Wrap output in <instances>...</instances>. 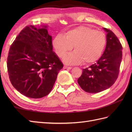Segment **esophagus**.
<instances>
[{
    "instance_id": "obj_1",
    "label": "esophagus",
    "mask_w": 132,
    "mask_h": 132,
    "mask_svg": "<svg viewBox=\"0 0 132 132\" xmlns=\"http://www.w3.org/2000/svg\"><path fill=\"white\" fill-rule=\"evenodd\" d=\"M63 69H69V70H70V69H72V67H71V66H64Z\"/></svg>"
}]
</instances>
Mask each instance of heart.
<instances>
[{
  "mask_svg": "<svg viewBox=\"0 0 132 132\" xmlns=\"http://www.w3.org/2000/svg\"><path fill=\"white\" fill-rule=\"evenodd\" d=\"M106 43L103 32L87 27L80 26L69 30L65 36L59 34L53 40V46L59 57H62L74 46V52L63 58L67 64L93 63L102 55Z\"/></svg>",
  "mask_w": 132,
  "mask_h": 132,
  "instance_id": "b5f03b06",
  "label": "heart"
}]
</instances>
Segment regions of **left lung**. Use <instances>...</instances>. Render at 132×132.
I'll use <instances>...</instances> for the list:
<instances>
[{
    "mask_svg": "<svg viewBox=\"0 0 132 132\" xmlns=\"http://www.w3.org/2000/svg\"><path fill=\"white\" fill-rule=\"evenodd\" d=\"M107 32L105 49L96 63L83 69L78 83L84 91L97 93L112 86L118 78L122 60V47L118 38L111 30Z\"/></svg>",
    "mask_w": 132,
    "mask_h": 132,
    "instance_id": "left-lung-1",
    "label": "left lung"
}]
</instances>
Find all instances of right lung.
<instances>
[{
  "mask_svg": "<svg viewBox=\"0 0 132 132\" xmlns=\"http://www.w3.org/2000/svg\"><path fill=\"white\" fill-rule=\"evenodd\" d=\"M52 40L46 26H28L10 46L7 62L10 82L24 96L38 99L48 95L63 68Z\"/></svg>",
  "mask_w": 132,
  "mask_h": 132,
  "instance_id": "add662e5",
  "label": "right lung"
}]
</instances>
